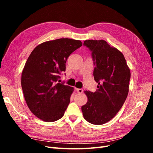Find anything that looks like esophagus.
I'll list each match as a JSON object with an SVG mask.
<instances>
[{"label":"esophagus","instance_id":"obj_1","mask_svg":"<svg viewBox=\"0 0 153 153\" xmlns=\"http://www.w3.org/2000/svg\"><path fill=\"white\" fill-rule=\"evenodd\" d=\"M75 90L77 91V92H78V93H82L83 91H84V90H83L82 89H78V88H75Z\"/></svg>","mask_w":153,"mask_h":153}]
</instances>
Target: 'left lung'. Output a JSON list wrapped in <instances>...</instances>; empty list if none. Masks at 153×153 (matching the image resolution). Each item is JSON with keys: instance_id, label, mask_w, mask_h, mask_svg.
<instances>
[{"instance_id": "8db88e82", "label": "left lung", "mask_w": 153, "mask_h": 153, "mask_svg": "<svg viewBox=\"0 0 153 153\" xmlns=\"http://www.w3.org/2000/svg\"><path fill=\"white\" fill-rule=\"evenodd\" d=\"M84 45L92 52L93 75L98 85L94 92L84 91L87 102L82 111L87 121L103 124L115 116L127 98L130 69L123 54L105 40H85Z\"/></svg>"}]
</instances>
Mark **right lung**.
Here are the masks:
<instances>
[{"label":"right lung","mask_w":153,"mask_h":153,"mask_svg":"<svg viewBox=\"0 0 153 153\" xmlns=\"http://www.w3.org/2000/svg\"><path fill=\"white\" fill-rule=\"evenodd\" d=\"M82 45L81 41L69 38L45 41L27 59L22 73V90L29 108L42 121H56L64 115L74 89L57 82L59 74L66 71L70 54Z\"/></svg>","instance_id":"1"}]
</instances>
